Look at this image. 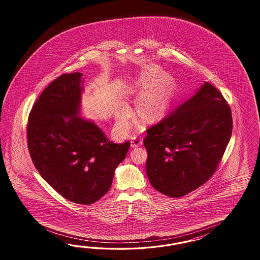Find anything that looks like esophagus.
<instances>
[{"mask_svg": "<svg viewBox=\"0 0 260 260\" xmlns=\"http://www.w3.org/2000/svg\"><path fill=\"white\" fill-rule=\"evenodd\" d=\"M131 143H132V148H136V147L141 146L143 141H142L141 137H134Z\"/></svg>", "mask_w": 260, "mask_h": 260, "instance_id": "esophagus-1", "label": "esophagus"}]
</instances>
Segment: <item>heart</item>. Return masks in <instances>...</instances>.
<instances>
[{"instance_id": "b5f03b06", "label": "heart", "mask_w": 260, "mask_h": 260, "mask_svg": "<svg viewBox=\"0 0 260 260\" xmlns=\"http://www.w3.org/2000/svg\"><path fill=\"white\" fill-rule=\"evenodd\" d=\"M149 85L150 88L147 87ZM135 89L138 92L145 90L138 100V111L146 118L155 119L165 113L173 101L174 83L170 76L155 70L142 77L136 83ZM129 112L125 105L117 112L116 121L122 129H126L128 126ZM138 126H140L139 124Z\"/></svg>"}]
</instances>
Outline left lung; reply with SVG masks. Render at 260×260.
Instances as JSON below:
<instances>
[{
	"mask_svg": "<svg viewBox=\"0 0 260 260\" xmlns=\"http://www.w3.org/2000/svg\"><path fill=\"white\" fill-rule=\"evenodd\" d=\"M233 129L231 109L220 91L205 82L196 94L147 131L146 171L151 186L182 197L215 172Z\"/></svg>",
	"mask_w": 260,
	"mask_h": 260,
	"instance_id": "left-lung-1",
	"label": "left lung"
}]
</instances>
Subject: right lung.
Returning a JSON list of instances; mask_svg holds the SVG:
<instances>
[{
  "mask_svg": "<svg viewBox=\"0 0 260 260\" xmlns=\"http://www.w3.org/2000/svg\"><path fill=\"white\" fill-rule=\"evenodd\" d=\"M82 76L63 74L45 88L29 113L27 145L35 168L57 192L89 205L110 189L131 143L110 141L92 120L81 117Z\"/></svg>",
  "mask_w": 260,
  "mask_h": 260,
  "instance_id": "1",
  "label": "right lung"
}]
</instances>
